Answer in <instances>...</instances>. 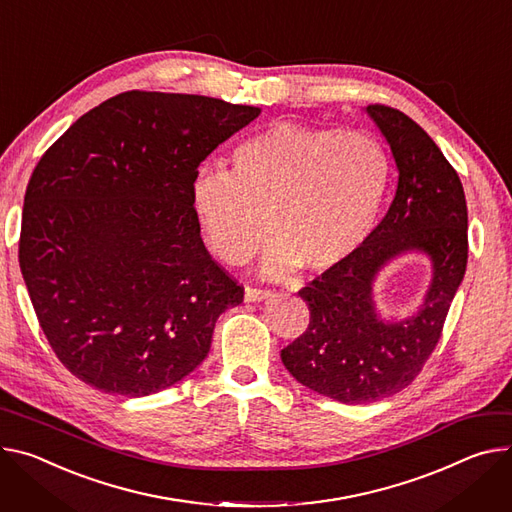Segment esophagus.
I'll list each match as a JSON object with an SVG mask.
<instances>
[{"label": "esophagus", "instance_id": "obj_1", "mask_svg": "<svg viewBox=\"0 0 512 512\" xmlns=\"http://www.w3.org/2000/svg\"><path fill=\"white\" fill-rule=\"evenodd\" d=\"M267 296H271V290H267V288H255V286L245 288V300L247 302H259Z\"/></svg>", "mask_w": 512, "mask_h": 512}]
</instances>
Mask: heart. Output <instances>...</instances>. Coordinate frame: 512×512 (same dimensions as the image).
Listing matches in <instances>:
<instances>
[{
	"instance_id": "obj_1",
	"label": "heart",
	"mask_w": 512,
	"mask_h": 512,
	"mask_svg": "<svg viewBox=\"0 0 512 512\" xmlns=\"http://www.w3.org/2000/svg\"><path fill=\"white\" fill-rule=\"evenodd\" d=\"M390 171L386 147L367 132L275 122L235 147L230 171L202 165L192 177L190 202L218 261L249 263L269 228L267 275L284 277L298 263L322 273L371 235Z\"/></svg>"
}]
</instances>
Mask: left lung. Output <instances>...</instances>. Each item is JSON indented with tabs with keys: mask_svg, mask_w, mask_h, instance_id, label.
Segmentation results:
<instances>
[{
	"mask_svg": "<svg viewBox=\"0 0 512 512\" xmlns=\"http://www.w3.org/2000/svg\"><path fill=\"white\" fill-rule=\"evenodd\" d=\"M367 114L398 167L394 202L349 259L298 292L310 322L282 349L286 369L302 386L343 404L382 400L421 374L468 265V206L457 171L400 110L371 104ZM406 250L432 257L434 282L416 317L384 323L375 314L370 284L382 264Z\"/></svg>",
	"mask_w": 512,
	"mask_h": 512,
	"instance_id": "obj_1",
	"label": "left lung"
}]
</instances>
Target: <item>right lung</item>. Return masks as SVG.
I'll return each mask as SVG.
<instances>
[{"instance_id":"add662e5","label":"right lung","mask_w":512,"mask_h":512,"mask_svg":"<svg viewBox=\"0 0 512 512\" xmlns=\"http://www.w3.org/2000/svg\"><path fill=\"white\" fill-rule=\"evenodd\" d=\"M261 114L224 100L124 91L46 149L24 196L18 259L59 361L106 394L165 390L206 359L243 286L204 247L190 185Z\"/></svg>"}]
</instances>
